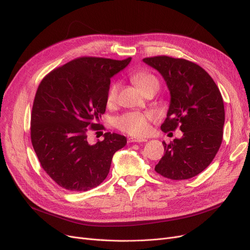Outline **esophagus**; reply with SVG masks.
<instances>
[{
    "instance_id": "1",
    "label": "esophagus",
    "mask_w": 250,
    "mask_h": 250,
    "mask_svg": "<svg viewBox=\"0 0 250 250\" xmlns=\"http://www.w3.org/2000/svg\"><path fill=\"white\" fill-rule=\"evenodd\" d=\"M147 141L146 139H142V138H136V137H129L128 142H145Z\"/></svg>"
}]
</instances>
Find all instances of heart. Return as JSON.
Wrapping results in <instances>:
<instances>
[{"mask_svg": "<svg viewBox=\"0 0 250 250\" xmlns=\"http://www.w3.org/2000/svg\"><path fill=\"white\" fill-rule=\"evenodd\" d=\"M133 81L144 90L145 93L149 91H158L160 88V81L153 74L140 71L132 76ZM120 82L114 81L106 91V104L113 105L117 103ZM152 115L149 113L129 112L116 119V126L121 131L136 137H144L150 131V121H152Z\"/></svg>", "mask_w": 250, "mask_h": 250, "instance_id": "1", "label": "heart"}]
</instances>
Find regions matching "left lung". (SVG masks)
<instances>
[{
    "label": "left lung",
    "instance_id": "8db88e82",
    "mask_svg": "<svg viewBox=\"0 0 250 250\" xmlns=\"http://www.w3.org/2000/svg\"><path fill=\"white\" fill-rule=\"evenodd\" d=\"M157 69L170 90L171 102L164 132L179 127L181 138L169 145L164 141V157L156 165L157 173L172 180L192 178L208 167L221 146L225 122L220 89L205 69L185 59L169 56L145 58Z\"/></svg>",
    "mask_w": 250,
    "mask_h": 250
}]
</instances>
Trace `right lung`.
Returning <instances> with one entry per match:
<instances>
[{
    "label": "right lung",
    "mask_w": 250,
    "mask_h": 250,
    "mask_svg": "<svg viewBox=\"0 0 250 250\" xmlns=\"http://www.w3.org/2000/svg\"><path fill=\"white\" fill-rule=\"evenodd\" d=\"M131 58L119 61L80 57L54 69L40 83L33 101L30 137L42 169L70 191H87L108 176L114 153L125 136L106 132L90 145L89 129L100 130L111 77Z\"/></svg>",
    "instance_id": "right-lung-1"
}]
</instances>
